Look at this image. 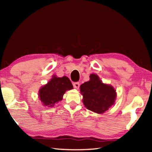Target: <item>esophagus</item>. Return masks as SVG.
Wrapping results in <instances>:
<instances>
[{
    "mask_svg": "<svg viewBox=\"0 0 152 152\" xmlns=\"http://www.w3.org/2000/svg\"><path fill=\"white\" fill-rule=\"evenodd\" d=\"M73 86H74V88L78 89L80 88V83L79 82H74L73 83Z\"/></svg>",
    "mask_w": 152,
    "mask_h": 152,
    "instance_id": "34e87169",
    "label": "esophagus"
}]
</instances>
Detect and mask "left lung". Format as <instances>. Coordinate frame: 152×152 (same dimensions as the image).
<instances>
[{
	"label": "left lung",
	"mask_w": 152,
	"mask_h": 152,
	"mask_svg": "<svg viewBox=\"0 0 152 152\" xmlns=\"http://www.w3.org/2000/svg\"><path fill=\"white\" fill-rule=\"evenodd\" d=\"M89 77V81L80 86L83 102L89 110L102 114L114 103L115 90L111 86L104 84L96 74H92Z\"/></svg>",
	"instance_id": "obj_1"
}]
</instances>
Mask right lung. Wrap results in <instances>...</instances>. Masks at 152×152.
<instances>
[{"mask_svg": "<svg viewBox=\"0 0 152 152\" xmlns=\"http://www.w3.org/2000/svg\"><path fill=\"white\" fill-rule=\"evenodd\" d=\"M73 86L69 78L54 76L39 91V97L43 105L53 107L63 99L66 90L72 89Z\"/></svg>", "mask_w": 152, "mask_h": 152, "instance_id": "add662e5", "label": "right lung"}]
</instances>
